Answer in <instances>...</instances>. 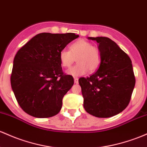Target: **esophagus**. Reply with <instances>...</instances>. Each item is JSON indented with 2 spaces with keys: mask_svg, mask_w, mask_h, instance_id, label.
Returning a JSON list of instances; mask_svg holds the SVG:
<instances>
[{
  "mask_svg": "<svg viewBox=\"0 0 147 147\" xmlns=\"http://www.w3.org/2000/svg\"><path fill=\"white\" fill-rule=\"evenodd\" d=\"M78 80L79 79L77 78V77H75V78H74V82H75V84H78Z\"/></svg>",
  "mask_w": 147,
  "mask_h": 147,
  "instance_id": "1",
  "label": "esophagus"
}]
</instances>
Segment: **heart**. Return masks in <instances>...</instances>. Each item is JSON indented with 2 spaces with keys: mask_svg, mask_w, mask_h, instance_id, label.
<instances>
[{
  "mask_svg": "<svg viewBox=\"0 0 147 147\" xmlns=\"http://www.w3.org/2000/svg\"><path fill=\"white\" fill-rule=\"evenodd\" d=\"M59 58L64 67H70L76 59L77 65L66 72L77 77L86 74L88 70L91 72L97 70L101 63V52L98 47L93 46L90 42L81 39L70 45V51L66 49L61 50Z\"/></svg>",
  "mask_w": 147,
  "mask_h": 147,
  "instance_id": "b5f03b06",
  "label": "heart"
}]
</instances>
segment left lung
<instances>
[{
    "label": "left lung",
    "mask_w": 147,
    "mask_h": 147,
    "mask_svg": "<svg viewBox=\"0 0 147 147\" xmlns=\"http://www.w3.org/2000/svg\"><path fill=\"white\" fill-rule=\"evenodd\" d=\"M88 39L98 43L101 63L95 73L79 80L84 107L94 117L108 118L121 112L130 102L135 84L132 61L109 38Z\"/></svg>",
    "instance_id": "obj_1"
}]
</instances>
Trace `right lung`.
<instances>
[{"label": "right lung", "mask_w": 147, "mask_h": 147, "mask_svg": "<svg viewBox=\"0 0 147 147\" xmlns=\"http://www.w3.org/2000/svg\"><path fill=\"white\" fill-rule=\"evenodd\" d=\"M78 37L72 33H39L17 51L11 86L19 106L29 115L48 118L60 112L74 79L63 72L59 54Z\"/></svg>", "instance_id": "obj_1"}]
</instances>
